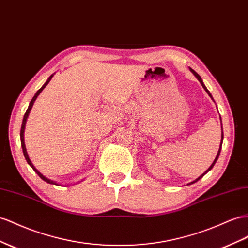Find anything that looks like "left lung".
<instances>
[{
  "label": "left lung",
  "mask_w": 248,
  "mask_h": 248,
  "mask_svg": "<svg viewBox=\"0 0 248 248\" xmlns=\"http://www.w3.org/2000/svg\"><path fill=\"white\" fill-rule=\"evenodd\" d=\"M190 70H191V72L193 73V74L196 76V78H197V79L199 80V82H200V83H202V85L203 86V89H204V90L206 91V93H209V96H210V97L212 98V95H211V93H210V92H209V91H207V89L205 88V85H204V84H203V82H202V77H200V76H199V75L197 74V73H196L195 71H194V70H192V69H190ZM212 99H213V98H212ZM221 128H222V127H221ZM222 139H223V132H222ZM221 146H222V140H221V145H220V148H219V151H218V153H217V156H216V158H215V159H214V162H213V164H212V165L210 166V168H209V169H207V170L205 171V173H206L207 171H210V170H211V169L213 168V167H214V165H215V163L217 162V159H218V157H219V155H220V151H221ZM205 173H203V174H202V175H200V176H199V177H198V178H197L196 180H194V182H193V183H196V182H197V180H199L200 178H202V177H203V176H204V174H205ZM193 183H191V184H193ZM191 184H190V185H191Z\"/></svg>",
  "instance_id": "left-lung-1"
}]
</instances>
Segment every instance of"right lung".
<instances>
[{"label":"right lung","instance_id":"obj_1","mask_svg":"<svg viewBox=\"0 0 248 248\" xmlns=\"http://www.w3.org/2000/svg\"><path fill=\"white\" fill-rule=\"evenodd\" d=\"M52 77H53V75L46 80V82L42 86L41 89H39L37 92H36V93L34 95V97L32 98V100H31V102H30V104H29V106H28V109H27V111L25 112V116H24V119H23V123H22V128H21V144H22V148H23V152H24V156H25V158H26V160H27V163H28L30 166H31V168L34 170L37 174H38V176L41 177L43 180H45L46 183H48V184H51V185H57L55 182H53V180H51V179H49V178H46V176H44L43 174L39 172L34 166H33V164L31 163V160H30V158H29V156H28V153H27V150H26V146H25V142H24V130H25V125H26V121H27V118H28V115H29V112H30V110H31V108H32V106H33V103H34V101H35V99L37 98V96L39 95V93H42V91L46 88V85H48V83L50 82V80L52 79Z\"/></svg>","mask_w":248,"mask_h":248}]
</instances>
